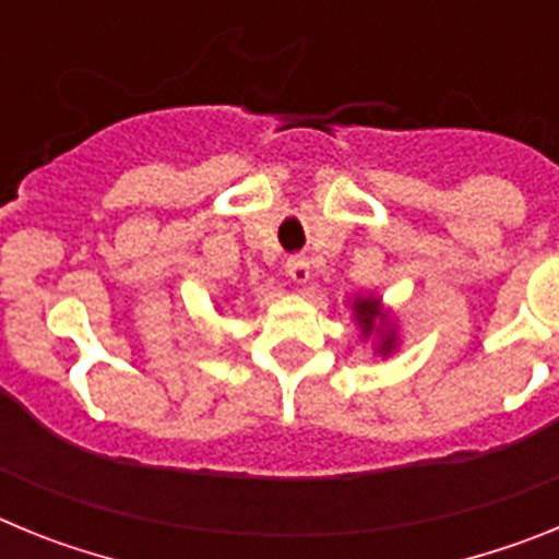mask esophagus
I'll return each mask as SVG.
<instances>
[{"label": "esophagus", "instance_id": "obj_1", "mask_svg": "<svg viewBox=\"0 0 559 559\" xmlns=\"http://www.w3.org/2000/svg\"><path fill=\"white\" fill-rule=\"evenodd\" d=\"M285 274H288L296 285H305L310 280V260L302 254L288 257V260H285Z\"/></svg>", "mask_w": 559, "mask_h": 559}]
</instances>
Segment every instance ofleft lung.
<instances>
[{"instance_id":"obj_1","label":"left lung","mask_w":559,"mask_h":559,"mask_svg":"<svg viewBox=\"0 0 559 559\" xmlns=\"http://www.w3.org/2000/svg\"><path fill=\"white\" fill-rule=\"evenodd\" d=\"M353 310H355V322H358L360 333L380 335V347H378L380 355H389L394 347H397V344H394V341H397L394 338V330L383 328V324H386V316L380 313V299H374V296H367V299H364V296H360V299H355L353 302Z\"/></svg>"}]
</instances>
